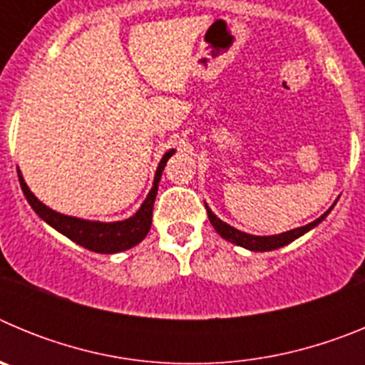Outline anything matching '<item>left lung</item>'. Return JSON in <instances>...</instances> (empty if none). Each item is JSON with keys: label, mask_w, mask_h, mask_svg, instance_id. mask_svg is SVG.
Returning <instances> with one entry per match:
<instances>
[{"label": "left lung", "mask_w": 365, "mask_h": 365, "mask_svg": "<svg viewBox=\"0 0 365 365\" xmlns=\"http://www.w3.org/2000/svg\"><path fill=\"white\" fill-rule=\"evenodd\" d=\"M331 208H333V206H331ZM331 208H329V210L325 212L322 217H318L316 221L309 222V225H305V227H299V228H294V230L283 232V234H278V235H267V237H261V235H250V234H245V232L235 230V228H232L230 225H227V222H222L219 217H215L208 206H206V212H208V219H210L212 227L215 228V232L221 235L222 240L232 241V243L248 248V250H254V252H267V250H276V248L285 247V245H289L291 241L298 240L299 235H303L305 232H309L311 228H314L318 222L324 221V219L327 217L329 212H331Z\"/></svg>", "instance_id": "left-lung-1"}]
</instances>
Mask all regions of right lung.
Segmentation results:
<instances>
[{
    "label": "right lung",
    "mask_w": 365,
    "mask_h": 365,
    "mask_svg": "<svg viewBox=\"0 0 365 365\" xmlns=\"http://www.w3.org/2000/svg\"><path fill=\"white\" fill-rule=\"evenodd\" d=\"M172 155L173 150H170L164 155L163 160H160L159 168H157V173H155L153 188L148 193L146 201H144L143 206L138 208L137 214H135L133 217L118 222L83 221V219L58 214V212L47 208L43 202H40L34 197V193H32L31 190H29V186L25 185V180L24 177H21V173H19V170L18 177L19 185H21V190H24L29 205L34 208V212H36L45 222H49L51 227L56 228L60 234L69 237L71 241H74V243L80 245V247L91 250V252L115 254L138 245L144 237H146L148 232H150L151 215H153V202L155 197H157V188H159L160 175H163L164 166H166L168 159H170Z\"/></svg>",
    "instance_id": "right-lung-1"
}]
</instances>
